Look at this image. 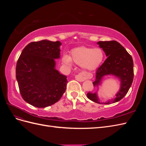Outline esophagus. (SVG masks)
<instances>
[{
	"label": "esophagus",
	"mask_w": 146,
	"mask_h": 146,
	"mask_svg": "<svg viewBox=\"0 0 146 146\" xmlns=\"http://www.w3.org/2000/svg\"><path fill=\"white\" fill-rule=\"evenodd\" d=\"M75 78H76V80L78 82H83L85 81L86 79L89 78V76L85 73L80 72L76 75V76H75Z\"/></svg>",
	"instance_id": "esophagus-1"
}]
</instances>
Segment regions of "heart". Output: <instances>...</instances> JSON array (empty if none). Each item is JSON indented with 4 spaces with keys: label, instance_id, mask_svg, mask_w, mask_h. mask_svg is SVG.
<instances>
[{
    "label": "heart",
    "instance_id": "1",
    "mask_svg": "<svg viewBox=\"0 0 146 146\" xmlns=\"http://www.w3.org/2000/svg\"><path fill=\"white\" fill-rule=\"evenodd\" d=\"M104 53L100 48H88L80 47L74 49L70 52V56L64 55V63L70 65L72 61L77 64H81L86 70H91L98 68L104 59Z\"/></svg>",
    "mask_w": 146,
    "mask_h": 146
}]
</instances>
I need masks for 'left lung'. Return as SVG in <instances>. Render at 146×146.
I'll list each match as a JSON object with an SVG mask.
<instances>
[{
	"label": "left lung",
	"mask_w": 146,
	"mask_h": 146,
	"mask_svg": "<svg viewBox=\"0 0 146 146\" xmlns=\"http://www.w3.org/2000/svg\"><path fill=\"white\" fill-rule=\"evenodd\" d=\"M100 47L102 48L108 57L104 63L97 69L96 79L92 82L94 86H98L102 78L105 75L112 74L121 79V89L116 98L104 104H110L121 100L129 91L133 80V61L131 56L121 44L116 41H99ZM88 98L98 104L100 103L96 93L87 94Z\"/></svg>",
	"instance_id": "left-lung-1"
}]
</instances>
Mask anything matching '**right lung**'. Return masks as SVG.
Returning <instances> with one entry per match:
<instances>
[{
    "instance_id": "1",
    "label": "right lung",
    "mask_w": 146,
    "mask_h": 146,
    "mask_svg": "<svg viewBox=\"0 0 146 146\" xmlns=\"http://www.w3.org/2000/svg\"><path fill=\"white\" fill-rule=\"evenodd\" d=\"M60 41L32 42L17 61L16 75L23 99L38 108L57 102L66 91L67 77L55 69L60 57Z\"/></svg>"
}]
</instances>
